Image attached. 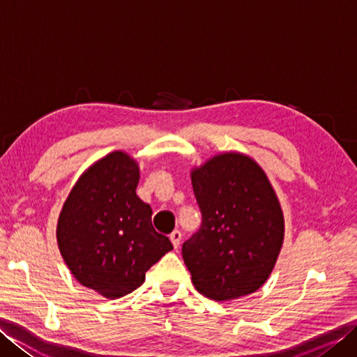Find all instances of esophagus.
<instances>
[{
  "mask_svg": "<svg viewBox=\"0 0 357 357\" xmlns=\"http://www.w3.org/2000/svg\"><path fill=\"white\" fill-rule=\"evenodd\" d=\"M181 236H183V234H181V231H179V230H174V231L170 234V241H172V244H173V247H174V248H178V247H179Z\"/></svg>",
  "mask_w": 357,
  "mask_h": 357,
  "instance_id": "1",
  "label": "esophagus"
}]
</instances>
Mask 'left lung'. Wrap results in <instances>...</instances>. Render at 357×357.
Returning <instances> with one entry per match:
<instances>
[{"label":"left lung","mask_w":357,"mask_h":357,"mask_svg":"<svg viewBox=\"0 0 357 357\" xmlns=\"http://www.w3.org/2000/svg\"><path fill=\"white\" fill-rule=\"evenodd\" d=\"M202 224L183 244L196 290L231 301L268 279L284 242V215L267 174L247 155H216L192 170Z\"/></svg>","instance_id":"1"}]
</instances>
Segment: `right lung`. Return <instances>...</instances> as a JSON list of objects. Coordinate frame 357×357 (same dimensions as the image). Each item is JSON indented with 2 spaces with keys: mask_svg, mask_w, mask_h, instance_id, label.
Returning a JSON list of instances; mask_svg holds the SVG:
<instances>
[{
  "mask_svg": "<svg viewBox=\"0 0 357 357\" xmlns=\"http://www.w3.org/2000/svg\"><path fill=\"white\" fill-rule=\"evenodd\" d=\"M139 165L112 151L81 174L58 218L59 252L79 284L107 299L132 293L146 271L173 250L151 225V208L136 195Z\"/></svg>",
  "mask_w": 357,
  "mask_h": 357,
  "instance_id": "1",
  "label": "right lung"
}]
</instances>
